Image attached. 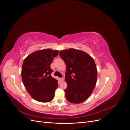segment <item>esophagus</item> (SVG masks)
Segmentation results:
<instances>
[{"instance_id":"obj_1","label":"esophagus","mask_w":130,"mask_h":130,"mask_svg":"<svg viewBox=\"0 0 130 130\" xmlns=\"http://www.w3.org/2000/svg\"><path fill=\"white\" fill-rule=\"evenodd\" d=\"M60 81H63L64 80V78H60Z\"/></svg>"}]
</instances>
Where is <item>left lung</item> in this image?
<instances>
[{
    "mask_svg": "<svg viewBox=\"0 0 130 130\" xmlns=\"http://www.w3.org/2000/svg\"><path fill=\"white\" fill-rule=\"evenodd\" d=\"M59 55L67 67L66 99L73 104L82 103L89 97L96 83L97 69L93 58L87 53L72 48L60 51Z\"/></svg>",
    "mask_w": 130,
    "mask_h": 130,
    "instance_id": "left-lung-1",
    "label": "left lung"
}]
</instances>
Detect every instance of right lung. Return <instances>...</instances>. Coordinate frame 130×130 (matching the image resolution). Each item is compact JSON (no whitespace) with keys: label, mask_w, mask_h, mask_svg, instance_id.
Returning a JSON list of instances; mask_svg holds the SVG:
<instances>
[{"label":"right lung","mask_w":130,"mask_h":130,"mask_svg":"<svg viewBox=\"0 0 130 130\" xmlns=\"http://www.w3.org/2000/svg\"><path fill=\"white\" fill-rule=\"evenodd\" d=\"M57 50H40L27 56L22 68L23 82L27 92L34 99L42 103L52 101L58 87L57 80L51 76L50 68Z\"/></svg>","instance_id":"add662e5"}]
</instances>
